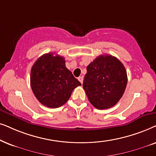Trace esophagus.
I'll return each instance as SVG.
<instances>
[{
    "label": "esophagus",
    "instance_id": "obj_1",
    "mask_svg": "<svg viewBox=\"0 0 156 156\" xmlns=\"http://www.w3.org/2000/svg\"><path fill=\"white\" fill-rule=\"evenodd\" d=\"M78 80H79V81L81 83H83V76H80V77H78Z\"/></svg>",
    "mask_w": 156,
    "mask_h": 156
}]
</instances>
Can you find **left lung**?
I'll use <instances>...</instances> for the list:
<instances>
[{"instance_id":"obj_1","label":"left lung","mask_w":156,"mask_h":156,"mask_svg":"<svg viewBox=\"0 0 156 156\" xmlns=\"http://www.w3.org/2000/svg\"><path fill=\"white\" fill-rule=\"evenodd\" d=\"M86 69L83 87L90 103L99 110L114 106L123 96L128 82L123 63L111 55H101Z\"/></svg>"}]
</instances>
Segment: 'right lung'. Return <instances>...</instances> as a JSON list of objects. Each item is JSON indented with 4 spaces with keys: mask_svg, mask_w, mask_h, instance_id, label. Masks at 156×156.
Returning <instances> with one entry per match:
<instances>
[{
    "mask_svg": "<svg viewBox=\"0 0 156 156\" xmlns=\"http://www.w3.org/2000/svg\"><path fill=\"white\" fill-rule=\"evenodd\" d=\"M81 83L66 67L63 57L49 53L38 58L30 71V86L41 104L51 108L61 107L73 90Z\"/></svg>",
    "mask_w": 156,
    "mask_h": 156,
    "instance_id": "right-lung-1",
    "label": "right lung"
}]
</instances>
